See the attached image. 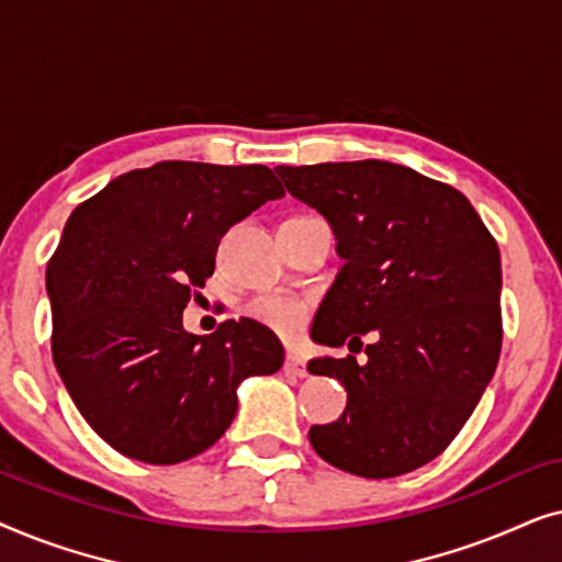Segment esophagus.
Segmentation results:
<instances>
[{
	"label": "esophagus",
	"mask_w": 562,
	"mask_h": 562,
	"mask_svg": "<svg viewBox=\"0 0 562 562\" xmlns=\"http://www.w3.org/2000/svg\"><path fill=\"white\" fill-rule=\"evenodd\" d=\"M283 373L294 375V379H306V375H310V368H306L302 358L286 356V360H283Z\"/></svg>",
	"instance_id": "obj_1"
}]
</instances>
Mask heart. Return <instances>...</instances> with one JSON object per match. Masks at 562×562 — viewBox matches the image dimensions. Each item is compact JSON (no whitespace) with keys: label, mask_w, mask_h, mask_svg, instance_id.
<instances>
[{"label":"heart","mask_w":562,"mask_h":562,"mask_svg":"<svg viewBox=\"0 0 562 562\" xmlns=\"http://www.w3.org/2000/svg\"><path fill=\"white\" fill-rule=\"evenodd\" d=\"M248 314L260 325L273 329L279 337H294L302 333L310 317V304L304 299L281 294V291H268L248 304Z\"/></svg>","instance_id":"obj_1"}]
</instances>
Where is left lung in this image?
<instances>
[{
    "label": "left lung",
    "instance_id": "obj_1",
    "mask_svg": "<svg viewBox=\"0 0 562 562\" xmlns=\"http://www.w3.org/2000/svg\"><path fill=\"white\" fill-rule=\"evenodd\" d=\"M286 189L325 214L345 266L312 337L360 342L368 363L317 358L348 406L310 442L329 465L394 479L435 460L481 402L502 352V252L473 204L448 183L386 160L279 166ZM363 345V342H360Z\"/></svg>",
    "mask_w": 562,
    "mask_h": 562
}]
</instances>
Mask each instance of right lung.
<instances>
[{"instance_id":"right-lung-1","label":"right lung","mask_w":562,"mask_h":562,"mask_svg":"<svg viewBox=\"0 0 562 562\" xmlns=\"http://www.w3.org/2000/svg\"><path fill=\"white\" fill-rule=\"evenodd\" d=\"M279 196L266 166L160 160L71 212L45 273L53 363L122 456L150 465L199 456L233 425L240 381L283 366L279 337L256 319H225L204 337L183 329L220 237Z\"/></svg>"}]
</instances>
